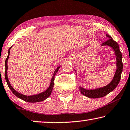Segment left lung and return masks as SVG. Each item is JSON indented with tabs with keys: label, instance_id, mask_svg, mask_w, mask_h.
<instances>
[{
	"label": "left lung",
	"instance_id": "8db88e82",
	"mask_svg": "<svg viewBox=\"0 0 130 130\" xmlns=\"http://www.w3.org/2000/svg\"><path fill=\"white\" fill-rule=\"evenodd\" d=\"M106 36L108 37V40L102 43V46H109L112 47L115 51L116 56L117 60V69L114 77L110 83L104 87L98 88L95 90H86L84 88L80 87V91L81 93L90 98H101L106 95L109 92L112 91L117 87L120 82L121 72L123 71V62H122V54L120 51L119 44L113 40L112 37L106 34Z\"/></svg>",
	"mask_w": 130,
	"mask_h": 130
}]
</instances>
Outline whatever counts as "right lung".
Segmentation results:
<instances>
[{
  "label": "right lung",
  "instance_id": "obj_1",
  "mask_svg": "<svg viewBox=\"0 0 130 130\" xmlns=\"http://www.w3.org/2000/svg\"><path fill=\"white\" fill-rule=\"evenodd\" d=\"M11 48V47H10L9 51H8V55L7 58L6 59V61H5V79L6 80V82H7V85L9 86V87L10 88V89L11 90V91L13 92V93L16 96H17L18 98H19L21 100L25 101L28 102H40L42 101H44L47 99L48 97L50 96V95L51 94V92H52L53 87H54V77L55 75H56L57 72L59 70V68H60V67H58L57 68L55 69V71H54V75H53L52 79H51V83L50 85L49 86L48 88H47V90H46V91L42 92V93H40L39 94H36L35 95H30V96H27V95H22L21 94L19 93L17 91H16L14 88L12 87V86L10 84L9 79H8L7 77V61L8 59H9V55H10V48Z\"/></svg>",
  "mask_w": 130,
  "mask_h": 130
}]
</instances>
